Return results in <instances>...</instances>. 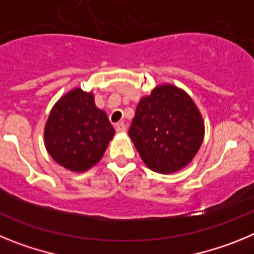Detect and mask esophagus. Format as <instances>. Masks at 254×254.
Segmentation results:
<instances>
[{
	"mask_svg": "<svg viewBox=\"0 0 254 254\" xmlns=\"http://www.w3.org/2000/svg\"><path fill=\"white\" fill-rule=\"evenodd\" d=\"M116 131L120 132V133H125V132L127 131V126H126L123 122L117 123V125H116Z\"/></svg>",
	"mask_w": 254,
	"mask_h": 254,
	"instance_id": "obj_1",
	"label": "esophagus"
}]
</instances>
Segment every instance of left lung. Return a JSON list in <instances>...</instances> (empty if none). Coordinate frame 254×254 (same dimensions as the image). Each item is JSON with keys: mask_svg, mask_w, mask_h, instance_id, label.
<instances>
[{"mask_svg": "<svg viewBox=\"0 0 254 254\" xmlns=\"http://www.w3.org/2000/svg\"><path fill=\"white\" fill-rule=\"evenodd\" d=\"M128 134L147 168L170 174L193 160L202 145L205 122L183 89L163 84L141 98Z\"/></svg>", "mask_w": 254, "mask_h": 254, "instance_id": "left-lung-1", "label": "left lung"}]
</instances>
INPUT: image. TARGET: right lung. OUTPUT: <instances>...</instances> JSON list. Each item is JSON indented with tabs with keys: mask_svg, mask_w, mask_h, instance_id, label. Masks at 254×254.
Masks as SVG:
<instances>
[{
	"mask_svg": "<svg viewBox=\"0 0 254 254\" xmlns=\"http://www.w3.org/2000/svg\"><path fill=\"white\" fill-rule=\"evenodd\" d=\"M114 128L95 105L93 91L75 87L53 105L44 127V145L52 159L71 172L84 173L99 163Z\"/></svg>",
	"mask_w": 254,
	"mask_h": 254,
	"instance_id": "right-lung-1",
	"label": "right lung"
}]
</instances>
